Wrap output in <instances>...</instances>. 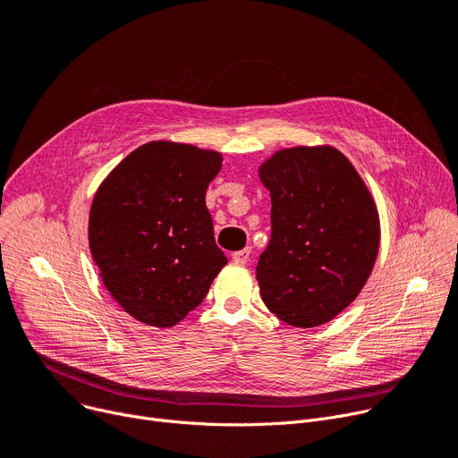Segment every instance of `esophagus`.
I'll return each instance as SVG.
<instances>
[{"mask_svg": "<svg viewBox=\"0 0 458 458\" xmlns=\"http://www.w3.org/2000/svg\"><path fill=\"white\" fill-rule=\"evenodd\" d=\"M249 258H250V249L249 247L232 254V259L237 263V266H245V263L249 261Z\"/></svg>", "mask_w": 458, "mask_h": 458, "instance_id": "esophagus-1", "label": "esophagus"}]
</instances>
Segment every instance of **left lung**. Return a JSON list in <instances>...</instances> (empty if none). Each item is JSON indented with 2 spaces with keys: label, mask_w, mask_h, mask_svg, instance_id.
Returning <instances> with one entry per match:
<instances>
[{
  "label": "left lung",
  "mask_w": 458,
  "mask_h": 458,
  "mask_svg": "<svg viewBox=\"0 0 458 458\" xmlns=\"http://www.w3.org/2000/svg\"><path fill=\"white\" fill-rule=\"evenodd\" d=\"M258 174L273 202L271 242L256 267L261 299L287 325H325L360 295L375 267L373 195L330 144L276 150Z\"/></svg>",
  "instance_id": "left-lung-1"
}]
</instances>
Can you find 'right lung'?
<instances>
[{
    "label": "right lung",
    "mask_w": 458,
    "mask_h": 458,
    "mask_svg": "<svg viewBox=\"0 0 458 458\" xmlns=\"http://www.w3.org/2000/svg\"><path fill=\"white\" fill-rule=\"evenodd\" d=\"M223 154L150 140L100 183L89 247L111 297L133 319L171 328L206 297L228 259L215 245L206 191Z\"/></svg>",
    "instance_id": "obj_1"
}]
</instances>
